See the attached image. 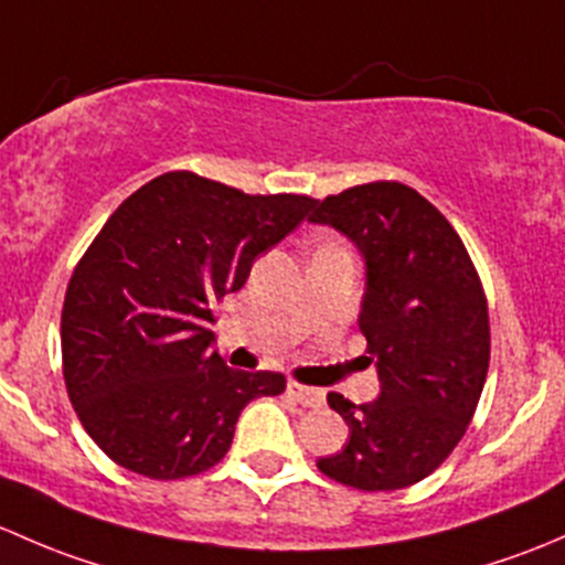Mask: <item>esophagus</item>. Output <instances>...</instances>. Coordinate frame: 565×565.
<instances>
[{"label":"esophagus","mask_w":565,"mask_h":565,"mask_svg":"<svg viewBox=\"0 0 565 565\" xmlns=\"http://www.w3.org/2000/svg\"><path fill=\"white\" fill-rule=\"evenodd\" d=\"M288 394L296 399V403L305 405V408H321V405L326 403L321 388L301 386V383H296V381L288 383Z\"/></svg>","instance_id":"34e87169"}]
</instances>
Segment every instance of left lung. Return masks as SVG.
<instances>
[{
    "label": "left lung",
    "instance_id": "obj_1",
    "mask_svg": "<svg viewBox=\"0 0 565 565\" xmlns=\"http://www.w3.org/2000/svg\"><path fill=\"white\" fill-rule=\"evenodd\" d=\"M316 203L310 223L342 231L367 260L359 329L381 377L367 405L329 394L351 435L318 470L362 492L403 490L446 462L479 405L484 285L449 220L408 184H356Z\"/></svg>",
    "mask_w": 565,
    "mask_h": 565
}]
</instances>
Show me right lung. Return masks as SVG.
<instances>
[{"instance_id":"add662e5","label":"right lung","mask_w":565,"mask_h":565,"mask_svg":"<svg viewBox=\"0 0 565 565\" xmlns=\"http://www.w3.org/2000/svg\"><path fill=\"white\" fill-rule=\"evenodd\" d=\"M316 198L249 195L168 171L119 203L70 277L62 372L89 438L157 481L198 476L231 449L244 405L285 392L212 351L214 307L247 282Z\"/></svg>"}]
</instances>
